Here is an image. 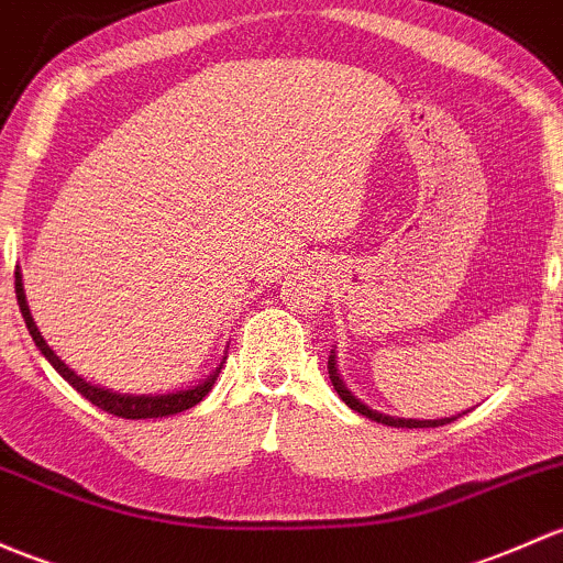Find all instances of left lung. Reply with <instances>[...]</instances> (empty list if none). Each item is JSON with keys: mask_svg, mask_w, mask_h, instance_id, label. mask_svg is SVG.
Instances as JSON below:
<instances>
[{"mask_svg": "<svg viewBox=\"0 0 563 563\" xmlns=\"http://www.w3.org/2000/svg\"><path fill=\"white\" fill-rule=\"evenodd\" d=\"M329 377H331V386H334L336 394H340V399L345 401L351 410L361 412V416H366L369 421H377L383 426H396V429H431V426H445L455 421L459 416H451V418H437V421H416V418H394V416H386V412H377V410H369V407L364 405V401H358L356 396L347 390L345 383H342L340 372H336V358H334V351H331L329 356Z\"/></svg>", "mask_w": 563, "mask_h": 563, "instance_id": "1", "label": "left lung"}]
</instances>
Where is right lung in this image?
Here are the masks:
<instances>
[{"mask_svg": "<svg viewBox=\"0 0 563 563\" xmlns=\"http://www.w3.org/2000/svg\"><path fill=\"white\" fill-rule=\"evenodd\" d=\"M15 297H18V307H21V316L23 321H26V329L29 334H32L34 345L40 347V353L51 361L53 369L58 372V375L64 377V380L69 383L75 390H78L80 396H86L91 405L102 407L104 412H110V416H118V418H129V421H140V418H164V416H175V412H183L188 410V407L199 405V401L205 399L207 394H210L212 383H216L218 372H221V366H218L216 372H212L207 380L199 383V386H191L186 390H173V394H118V390L112 388H102V386H93V383H88L86 377H80L78 372L69 369L67 364H64L62 358L53 353V347L47 345L43 340V334H40L37 323H34L32 312H29V305H26V294H23V280H21V269L15 266Z\"/></svg>", "mask_w": 563, "mask_h": 563, "instance_id": "right-lung-1", "label": "right lung"}]
</instances>
